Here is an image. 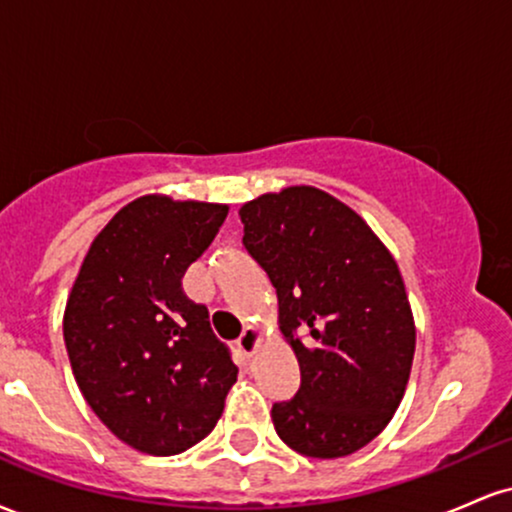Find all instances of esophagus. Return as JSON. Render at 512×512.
Listing matches in <instances>:
<instances>
[{
    "label": "esophagus",
    "instance_id": "34e87169",
    "mask_svg": "<svg viewBox=\"0 0 512 512\" xmlns=\"http://www.w3.org/2000/svg\"><path fill=\"white\" fill-rule=\"evenodd\" d=\"M260 342H262L260 327H248V330L238 337V349L243 351L245 356H252L257 351V346H260Z\"/></svg>",
    "mask_w": 512,
    "mask_h": 512
}]
</instances>
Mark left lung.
<instances>
[{"label":"left lung","instance_id":"8db88e82","mask_svg":"<svg viewBox=\"0 0 512 512\" xmlns=\"http://www.w3.org/2000/svg\"><path fill=\"white\" fill-rule=\"evenodd\" d=\"M240 221L301 363L298 392L272 407L276 436L317 460L361 450L390 424L414 361L397 262L356 211L315 187L252 199Z\"/></svg>","mask_w":512,"mask_h":512}]
</instances>
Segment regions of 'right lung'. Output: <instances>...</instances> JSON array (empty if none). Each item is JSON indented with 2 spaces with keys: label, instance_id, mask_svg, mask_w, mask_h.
<instances>
[{
  "label": "right lung",
  "instance_id": "obj_1",
  "mask_svg": "<svg viewBox=\"0 0 512 512\" xmlns=\"http://www.w3.org/2000/svg\"><path fill=\"white\" fill-rule=\"evenodd\" d=\"M226 214L223 204L134 199L93 240L69 293L64 346L76 385L146 455H178L207 438L238 378L207 305L182 291Z\"/></svg>",
  "mask_w": 512,
  "mask_h": 512
}]
</instances>
